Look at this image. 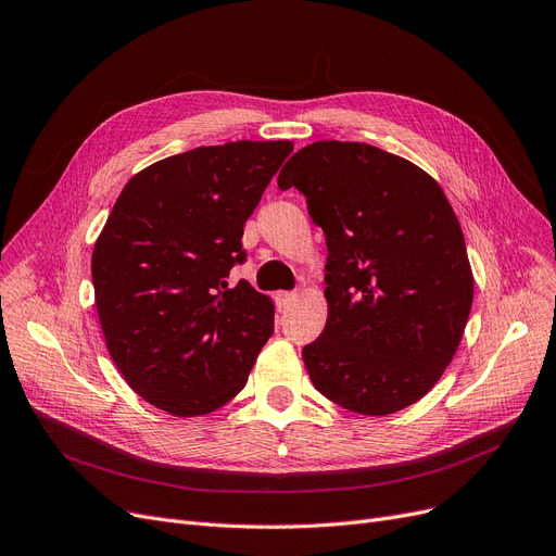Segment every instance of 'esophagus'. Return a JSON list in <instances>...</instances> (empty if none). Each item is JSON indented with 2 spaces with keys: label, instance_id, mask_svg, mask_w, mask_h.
Masks as SVG:
<instances>
[{
  "label": "esophagus",
  "instance_id": "obj_1",
  "mask_svg": "<svg viewBox=\"0 0 556 556\" xmlns=\"http://www.w3.org/2000/svg\"><path fill=\"white\" fill-rule=\"evenodd\" d=\"M296 299H299L296 292H280V294L276 296V301H278L280 307H290L292 303H296Z\"/></svg>",
  "mask_w": 556,
  "mask_h": 556
}]
</instances>
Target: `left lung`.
<instances>
[{"label":"left lung","instance_id":"1","mask_svg":"<svg viewBox=\"0 0 556 556\" xmlns=\"http://www.w3.org/2000/svg\"><path fill=\"white\" fill-rule=\"evenodd\" d=\"M324 230L328 319L303 346L330 402L390 415L425 396L452 363L475 278L458 218L429 173L355 141H315L278 175Z\"/></svg>","mask_w":556,"mask_h":556}]
</instances>
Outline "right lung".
<instances>
[{
    "instance_id": "obj_1",
    "label": "right lung",
    "mask_w": 556,
    "mask_h": 556,
    "mask_svg": "<svg viewBox=\"0 0 556 556\" xmlns=\"http://www.w3.org/2000/svg\"><path fill=\"white\" fill-rule=\"evenodd\" d=\"M292 141H232L137 173L96 241L91 274L111 361L175 417L207 415L247 386L274 332V303L228 282L243 224Z\"/></svg>"
}]
</instances>
